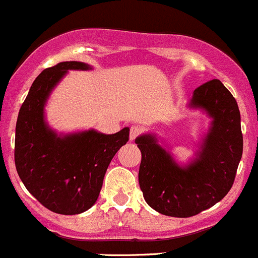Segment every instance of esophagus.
<instances>
[{"label":"esophagus","instance_id":"obj_1","mask_svg":"<svg viewBox=\"0 0 258 258\" xmlns=\"http://www.w3.org/2000/svg\"><path fill=\"white\" fill-rule=\"evenodd\" d=\"M141 134H142L141 127H140V126H132L131 128H130V140H132V141H134V140L137 139V137H139Z\"/></svg>","mask_w":258,"mask_h":258}]
</instances>
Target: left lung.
<instances>
[{"mask_svg":"<svg viewBox=\"0 0 258 258\" xmlns=\"http://www.w3.org/2000/svg\"><path fill=\"white\" fill-rule=\"evenodd\" d=\"M189 107L212 117L211 128L189 165H177L154 135L135 140L142 155L139 182L145 201L159 213L177 218L199 214L227 196L243 151L238 104L221 81L198 87Z\"/></svg>","mask_w":258,"mask_h":258,"instance_id":"1","label":"left lung"}]
</instances>
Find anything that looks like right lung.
Listing matches in <instances>:
<instances>
[{"mask_svg": "<svg viewBox=\"0 0 258 258\" xmlns=\"http://www.w3.org/2000/svg\"><path fill=\"white\" fill-rule=\"evenodd\" d=\"M81 61H62L42 71L20 108L15 136V165L26 189L49 211L83 213L97 202L116 152L128 141L130 128L113 135L96 130L57 136L45 122L44 107L68 71H88Z\"/></svg>", "mask_w": 258, "mask_h": 258, "instance_id": "1", "label": "right lung"}]
</instances>
